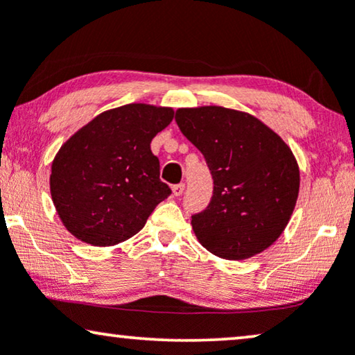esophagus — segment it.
<instances>
[{"label":"esophagus","mask_w":355,"mask_h":355,"mask_svg":"<svg viewBox=\"0 0 355 355\" xmlns=\"http://www.w3.org/2000/svg\"><path fill=\"white\" fill-rule=\"evenodd\" d=\"M184 189H186V186H184L182 182H179V184H174V186H173V196H174V197H179V196H182Z\"/></svg>","instance_id":"obj_1"}]
</instances>
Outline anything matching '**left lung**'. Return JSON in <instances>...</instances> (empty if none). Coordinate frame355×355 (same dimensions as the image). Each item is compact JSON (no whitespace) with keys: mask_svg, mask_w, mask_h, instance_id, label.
Returning <instances> with one entry per match:
<instances>
[{"mask_svg":"<svg viewBox=\"0 0 355 355\" xmlns=\"http://www.w3.org/2000/svg\"><path fill=\"white\" fill-rule=\"evenodd\" d=\"M176 123L202 152L213 179L210 203L192 215L198 242L226 260L268 249L299 196V166L291 148L254 116L221 106L181 108Z\"/></svg>","mask_w":355,"mask_h":355,"instance_id":"1","label":"left lung"}]
</instances>
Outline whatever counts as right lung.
Listing matches in <instances>:
<instances>
[{"label": "right lung", "mask_w": 355, "mask_h": 355, "mask_svg": "<svg viewBox=\"0 0 355 355\" xmlns=\"http://www.w3.org/2000/svg\"><path fill=\"white\" fill-rule=\"evenodd\" d=\"M171 108L144 103L105 111L72 135L51 166L53 203L67 231L87 244H119L142 230L169 193L150 142Z\"/></svg>", "instance_id": "1"}]
</instances>
